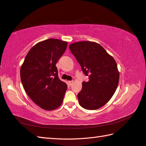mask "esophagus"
<instances>
[{"instance_id":"34e87169","label":"esophagus","mask_w":146,"mask_h":146,"mask_svg":"<svg viewBox=\"0 0 146 146\" xmlns=\"http://www.w3.org/2000/svg\"><path fill=\"white\" fill-rule=\"evenodd\" d=\"M68 85H69L70 86H71V85H73V81H68Z\"/></svg>"}]
</instances>
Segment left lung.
Returning a JSON list of instances; mask_svg holds the SVG:
<instances>
[{"label":"left lung","mask_w":146,"mask_h":146,"mask_svg":"<svg viewBox=\"0 0 146 146\" xmlns=\"http://www.w3.org/2000/svg\"><path fill=\"white\" fill-rule=\"evenodd\" d=\"M70 51L88 76L78 94L79 104L86 110L103 107L112 97L119 81L116 61L101 45L92 41H80L69 46Z\"/></svg>","instance_id":"left-lung-1"}]
</instances>
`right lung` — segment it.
Here are the masks:
<instances>
[{"label": "right lung", "mask_w": 146, "mask_h": 146, "mask_svg": "<svg viewBox=\"0 0 146 146\" xmlns=\"http://www.w3.org/2000/svg\"><path fill=\"white\" fill-rule=\"evenodd\" d=\"M68 42L48 39L37 43L29 51L21 65L22 84L30 98L46 110L56 109L63 103L67 85L61 81L56 64Z\"/></svg>", "instance_id": "right-lung-1"}]
</instances>
